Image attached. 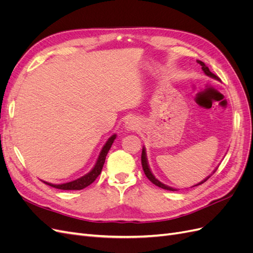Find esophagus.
Listing matches in <instances>:
<instances>
[{"label": "esophagus", "mask_w": 253, "mask_h": 253, "mask_svg": "<svg viewBox=\"0 0 253 253\" xmlns=\"http://www.w3.org/2000/svg\"><path fill=\"white\" fill-rule=\"evenodd\" d=\"M139 127V125H138V121H137L136 119H128L126 122V128L127 129V131H136L137 128Z\"/></svg>", "instance_id": "obj_1"}]
</instances>
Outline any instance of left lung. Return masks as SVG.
<instances>
[{
    "label": "left lung",
    "mask_w": 253,
    "mask_h": 253,
    "mask_svg": "<svg viewBox=\"0 0 253 253\" xmlns=\"http://www.w3.org/2000/svg\"><path fill=\"white\" fill-rule=\"evenodd\" d=\"M197 62L202 65V70L205 72V74H206L207 76H209V77H211V78H214V79H217V80H219V78L217 77V76H216V75H214L213 73H211V72H210V70L208 68V66H206V64H205L204 62H202V61H197ZM141 165H142V169H143V172H144L145 176H147V177L149 178V180H150V181H152L153 183H154L155 186H157V187H159V188H162V189H165V190L176 191V189H173V188H171V187H168V186L164 185V183H162V182H160L158 179H156V178H155V176L152 174V172H151V170H150V168H149V165H148L147 155H145V150H144V148L142 149V153H141ZM214 172H215V171H214ZM209 177H210V176H209ZM209 177H207L204 181H202V182L198 183V185H202V183H204V182H205L207 179H208ZM198 185H195V186H198Z\"/></svg>",
    "instance_id": "obj_1"
}]
</instances>
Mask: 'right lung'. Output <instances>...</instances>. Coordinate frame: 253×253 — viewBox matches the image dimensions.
I'll list each match as a JSON object with an SVG mask.
<instances>
[{
	"label": "right lung",
	"mask_w": 253,
	"mask_h": 253,
	"mask_svg": "<svg viewBox=\"0 0 253 253\" xmlns=\"http://www.w3.org/2000/svg\"><path fill=\"white\" fill-rule=\"evenodd\" d=\"M115 138H116V135H113L110 137L109 140L106 141V143L104 144V147L102 148V150L100 152V155H99V157L97 159V163H96L95 167L93 168V170H91L89 173H87L86 175H84V176H82V177L76 179V180L62 183V185H52V183H49V182H45V181L44 182L50 187L60 189V190H81V189L86 188L87 186L90 185L91 182H94L98 176L100 175L104 162H105V157H106V155H108V152L110 151Z\"/></svg>",
	"instance_id": "obj_1"
}]
</instances>
